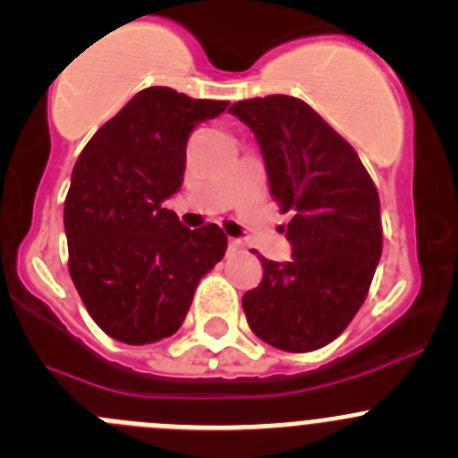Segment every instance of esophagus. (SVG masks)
Here are the masks:
<instances>
[{"instance_id": "obj_1", "label": "esophagus", "mask_w": 458, "mask_h": 458, "mask_svg": "<svg viewBox=\"0 0 458 458\" xmlns=\"http://www.w3.org/2000/svg\"><path fill=\"white\" fill-rule=\"evenodd\" d=\"M237 250H243L242 239H228V253H237Z\"/></svg>"}]
</instances>
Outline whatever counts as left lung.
<instances>
[{
    "label": "left lung",
    "instance_id": "left-lung-1",
    "mask_svg": "<svg viewBox=\"0 0 458 458\" xmlns=\"http://www.w3.org/2000/svg\"><path fill=\"white\" fill-rule=\"evenodd\" d=\"M230 113L253 131L273 199L292 215V259L262 258L264 277L243 293V311L273 348L318 350L354 318L382 258L377 190L354 148L305 101L271 94Z\"/></svg>",
    "mask_w": 458,
    "mask_h": 458
}]
</instances>
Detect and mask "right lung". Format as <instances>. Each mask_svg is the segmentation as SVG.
<instances>
[{"label":"right lung","mask_w":458,"mask_h":458,"mask_svg":"<svg viewBox=\"0 0 458 458\" xmlns=\"http://www.w3.org/2000/svg\"><path fill=\"white\" fill-rule=\"evenodd\" d=\"M225 108L147 88L76 160L65 199L70 276L94 323L122 344L178 332L200 277L224 258L219 225L190 230L162 203L181 190L191 131Z\"/></svg>","instance_id":"add662e5"}]
</instances>
